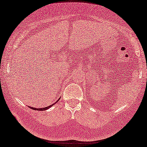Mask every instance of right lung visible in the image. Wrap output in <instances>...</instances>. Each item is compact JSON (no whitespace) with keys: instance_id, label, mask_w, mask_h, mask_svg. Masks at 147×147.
<instances>
[{"instance_id":"add662e5","label":"right lung","mask_w":147,"mask_h":147,"mask_svg":"<svg viewBox=\"0 0 147 147\" xmlns=\"http://www.w3.org/2000/svg\"><path fill=\"white\" fill-rule=\"evenodd\" d=\"M54 104H52V105H50V106H48V107H46V108H39V109H38V108H32V107H30V108H32V110H41V111H42V110H47V109H48V108H50V107H51L52 106H53Z\"/></svg>"}]
</instances>
